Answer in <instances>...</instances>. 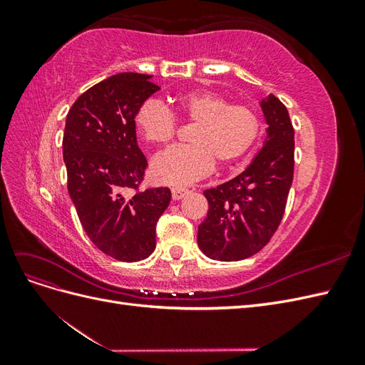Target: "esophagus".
<instances>
[{"label":"esophagus","mask_w":365,"mask_h":365,"mask_svg":"<svg viewBox=\"0 0 365 365\" xmlns=\"http://www.w3.org/2000/svg\"><path fill=\"white\" fill-rule=\"evenodd\" d=\"M189 192L187 189H184V187H172V197H173V201H178V200H181V197Z\"/></svg>","instance_id":"1"}]
</instances>
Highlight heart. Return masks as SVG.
<instances>
[{
    "label": "heart",
    "mask_w": 365,
    "mask_h": 365,
    "mask_svg": "<svg viewBox=\"0 0 365 365\" xmlns=\"http://www.w3.org/2000/svg\"><path fill=\"white\" fill-rule=\"evenodd\" d=\"M195 125L190 146L161 153L152 164L153 178L164 184H190L220 168L245 157L262 132L256 108L230 103L213 91H195L178 97L172 111L155 101L143 103L135 114V128L148 143L168 146L178 132V121Z\"/></svg>",
    "instance_id": "heart-1"
}]
</instances>
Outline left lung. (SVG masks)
<instances>
[{"mask_svg":"<svg viewBox=\"0 0 365 365\" xmlns=\"http://www.w3.org/2000/svg\"><path fill=\"white\" fill-rule=\"evenodd\" d=\"M268 138L236 178L204 192L208 212L197 245L208 257L233 262L254 256L277 231L294 180V126L275 96L262 102Z\"/></svg>","mask_w":365,"mask_h":365,"instance_id":"obj_1","label":"left lung"}]
</instances>
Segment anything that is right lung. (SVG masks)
Instances as JSON below:
<instances>
[{
    "mask_svg": "<svg viewBox=\"0 0 365 365\" xmlns=\"http://www.w3.org/2000/svg\"><path fill=\"white\" fill-rule=\"evenodd\" d=\"M158 90L149 74H114L81 94L65 123L63 161L77 216L93 244L120 262L150 256L172 197L168 187L140 189L148 160L134 118Z\"/></svg>",
    "mask_w": 365,
    "mask_h": 365,
    "instance_id": "1",
    "label": "right lung"
}]
</instances>
